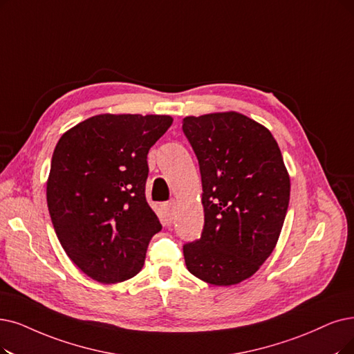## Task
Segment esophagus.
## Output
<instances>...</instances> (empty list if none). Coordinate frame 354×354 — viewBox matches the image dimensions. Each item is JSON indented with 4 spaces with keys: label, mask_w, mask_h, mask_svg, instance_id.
<instances>
[{
    "label": "esophagus",
    "mask_w": 354,
    "mask_h": 354,
    "mask_svg": "<svg viewBox=\"0 0 354 354\" xmlns=\"http://www.w3.org/2000/svg\"><path fill=\"white\" fill-rule=\"evenodd\" d=\"M174 209H176V202L174 201H169L162 206V210H164V215H165L167 221L174 219Z\"/></svg>",
    "instance_id": "34e87169"
}]
</instances>
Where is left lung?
I'll return each instance as SVG.
<instances>
[{
    "label": "left lung",
    "mask_w": 354,
    "mask_h": 354,
    "mask_svg": "<svg viewBox=\"0 0 354 354\" xmlns=\"http://www.w3.org/2000/svg\"><path fill=\"white\" fill-rule=\"evenodd\" d=\"M202 176L205 225L183 245L189 272L216 286L248 279L270 256L289 206L290 180L273 135L239 113L183 119Z\"/></svg>",
    "instance_id": "left-lung-1"
}]
</instances>
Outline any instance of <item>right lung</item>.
Instances as JSON below:
<instances>
[{
	"instance_id": "add662e5",
	"label": "right lung",
	"mask_w": 354,
	"mask_h": 354,
	"mask_svg": "<svg viewBox=\"0 0 354 354\" xmlns=\"http://www.w3.org/2000/svg\"><path fill=\"white\" fill-rule=\"evenodd\" d=\"M173 119L98 115L56 144L46 186L53 228L68 257L100 283L138 274L161 231L147 202V155Z\"/></svg>"
}]
</instances>
